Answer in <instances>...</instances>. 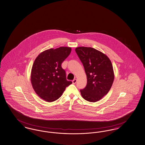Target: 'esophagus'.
Wrapping results in <instances>:
<instances>
[{
    "label": "esophagus",
    "mask_w": 145,
    "mask_h": 145,
    "mask_svg": "<svg viewBox=\"0 0 145 145\" xmlns=\"http://www.w3.org/2000/svg\"><path fill=\"white\" fill-rule=\"evenodd\" d=\"M76 81H77V80H76V79H74V80L72 81V83H73V84H76Z\"/></svg>",
    "instance_id": "obj_1"
}]
</instances>
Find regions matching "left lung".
Wrapping results in <instances>:
<instances>
[{"instance_id": "8db88e82", "label": "left lung", "mask_w": 145, "mask_h": 145, "mask_svg": "<svg viewBox=\"0 0 145 145\" xmlns=\"http://www.w3.org/2000/svg\"><path fill=\"white\" fill-rule=\"evenodd\" d=\"M75 52L87 75V85L80 90L81 96L89 102L98 101L112 86L114 74L112 63L106 55L92 47H78Z\"/></svg>"}]
</instances>
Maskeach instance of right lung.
<instances>
[{
    "instance_id": "add662e5",
    "label": "right lung",
    "mask_w": 145,
    "mask_h": 145,
    "mask_svg": "<svg viewBox=\"0 0 145 145\" xmlns=\"http://www.w3.org/2000/svg\"><path fill=\"white\" fill-rule=\"evenodd\" d=\"M71 52L69 47L50 48L40 53L35 59L31 74L33 88L37 95L47 102L59 98L72 82L66 80L61 64Z\"/></svg>"
}]
</instances>
